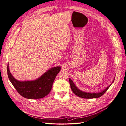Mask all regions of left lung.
I'll use <instances>...</instances> for the list:
<instances>
[{
    "mask_svg": "<svg viewBox=\"0 0 126 126\" xmlns=\"http://www.w3.org/2000/svg\"><path fill=\"white\" fill-rule=\"evenodd\" d=\"M114 81V80L112 83L110 84L108 87H107L105 88L104 90H103L102 91H100V92H99L97 93H88V92H85V91H82L81 90H80L78 89V88L76 87V86L75 85V83L73 82V81H72V80L69 78V83H70V85L71 89L72 91H73V93L76 94L77 95V96L81 97L82 98H86V99H91V98H97L101 97L104 94L106 91L108 89L110 86H111V85L113 83Z\"/></svg>",
    "mask_w": 126,
    "mask_h": 126,
    "instance_id": "1",
    "label": "left lung"
}]
</instances>
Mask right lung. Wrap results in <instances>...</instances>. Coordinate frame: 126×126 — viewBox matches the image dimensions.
I'll use <instances>...</instances> for the list:
<instances>
[{
  "label": "right lung",
  "mask_w": 126,
  "mask_h": 126,
  "mask_svg": "<svg viewBox=\"0 0 126 126\" xmlns=\"http://www.w3.org/2000/svg\"><path fill=\"white\" fill-rule=\"evenodd\" d=\"M60 70V66L54 67L36 80L21 81L15 79L10 73L9 63L7 66L9 80L18 93L23 97L32 99L44 98L50 93L54 80Z\"/></svg>",
  "instance_id": "1"
}]
</instances>
